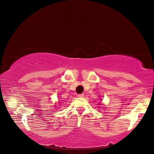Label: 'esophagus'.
I'll use <instances>...</instances> for the list:
<instances>
[{"label": "esophagus", "instance_id": "1", "mask_svg": "<svg viewBox=\"0 0 154 154\" xmlns=\"http://www.w3.org/2000/svg\"><path fill=\"white\" fill-rule=\"evenodd\" d=\"M84 96H85V95L83 94H79V95H78V97H84Z\"/></svg>", "mask_w": 154, "mask_h": 154}]
</instances>
